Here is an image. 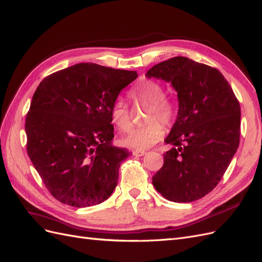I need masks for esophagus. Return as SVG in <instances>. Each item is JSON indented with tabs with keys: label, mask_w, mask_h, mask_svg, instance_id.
Listing matches in <instances>:
<instances>
[{
	"label": "esophagus",
	"mask_w": 262,
	"mask_h": 262,
	"mask_svg": "<svg viewBox=\"0 0 262 262\" xmlns=\"http://www.w3.org/2000/svg\"><path fill=\"white\" fill-rule=\"evenodd\" d=\"M133 155L136 156V157H141V156L146 155V151H144V150H134Z\"/></svg>",
	"instance_id": "obj_1"
}]
</instances>
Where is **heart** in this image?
<instances>
[{
	"label": "heart",
	"instance_id": "obj_1",
	"mask_svg": "<svg viewBox=\"0 0 262 262\" xmlns=\"http://www.w3.org/2000/svg\"><path fill=\"white\" fill-rule=\"evenodd\" d=\"M166 91L159 82L154 80H143L134 86L129 92V98L136 102L148 104L149 108L145 118L144 126L132 129L122 138V144L125 147L146 150L152 147L163 138L164 128L161 124L170 126L176 117L174 103L164 96ZM111 119L119 130L129 129L132 125L129 110L127 104L117 99L111 107ZM159 120L162 123L158 122Z\"/></svg>",
	"mask_w": 262,
	"mask_h": 262
}]
</instances>
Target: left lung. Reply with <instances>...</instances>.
Wrapping results in <instances>:
<instances>
[{
    "mask_svg": "<svg viewBox=\"0 0 262 262\" xmlns=\"http://www.w3.org/2000/svg\"><path fill=\"white\" fill-rule=\"evenodd\" d=\"M146 77L170 82L179 100L177 121L164 140L172 148L163 154L152 184L169 201H196L219 184L237 151L241 105L217 69L186 57L156 64Z\"/></svg>",
    "mask_w": 262,
    "mask_h": 262,
    "instance_id": "8db88e82",
    "label": "left lung"
}]
</instances>
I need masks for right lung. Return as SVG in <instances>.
<instances>
[{
    "mask_svg": "<svg viewBox=\"0 0 262 262\" xmlns=\"http://www.w3.org/2000/svg\"><path fill=\"white\" fill-rule=\"evenodd\" d=\"M136 71L78 63L45 78L26 116L27 154L48 191L74 207L100 204L130 155L112 145L111 107Z\"/></svg>",
    "mask_w": 262,
    "mask_h": 262,
    "instance_id": "right-lung-1",
    "label": "right lung"
}]
</instances>
